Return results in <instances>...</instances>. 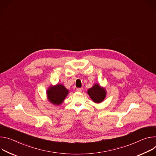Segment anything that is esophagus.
<instances>
[{
	"label": "esophagus",
	"mask_w": 156,
	"mask_h": 156,
	"mask_svg": "<svg viewBox=\"0 0 156 156\" xmlns=\"http://www.w3.org/2000/svg\"><path fill=\"white\" fill-rule=\"evenodd\" d=\"M76 91L78 92H80L82 91V88H77L76 89Z\"/></svg>",
	"instance_id": "1"
}]
</instances>
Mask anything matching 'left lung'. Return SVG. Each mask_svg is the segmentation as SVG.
Listing matches in <instances>:
<instances>
[{"label": "left lung", "mask_w": 156, "mask_h": 156, "mask_svg": "<svg viewBox=\"0 0 156 156\" xmlns=\"http://www.w3.org/2000/svg\"><path fill=\"white\" fill-rule=\"evenodd\" d=\"M87 94L94 102L100 103L105 98L107 90L105 87H101L99 83H96L87 90Z\"/></svg>", "instance_id": "left-lung-1"}]
</instances>
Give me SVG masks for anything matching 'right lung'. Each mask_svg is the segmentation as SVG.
<instances>
[{
	"label": "right lung",
	"mask_w": 156,
	"mask_h": 156,
	"mask_svg": "<svg viewBox=\"0 0 156 156\" xmlns=\"http://www.w3.org/2000/svg\"><path fill=\"white\" fill-rule=\"evenodd\" d=\"M68 94L69 90L61 83H58L55 85H51L46 90L48 101L55 105L62 104Z\"/></svg>",
	"instance_id": "right-lung-1"
}]
</instances>
